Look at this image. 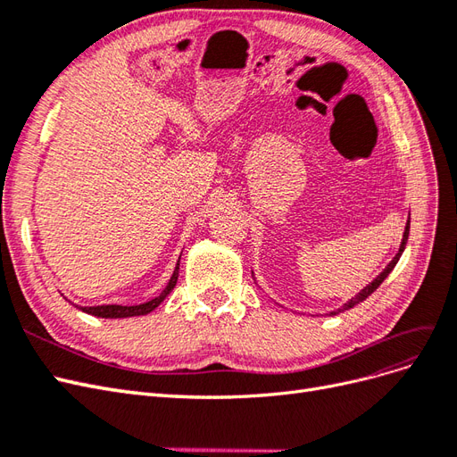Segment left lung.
<instances>
[{
  "label": "left lung",
  "mask_w": 457,
  "mask_h": 457,
  "mask_svg": "<svg viewBox=\"0 0 457 457\" xmlns=\"http://www.w3.org/2000/svg\"><path fill=\"white\" fill-rule=\"evenodd\" d=\"M408 234H410V217H408V223H406V228H404V234H403V242H400V247H398V253L393 257V261L389 262V265H386L385 269H383V272L379 274V276H376V278H373V282H370L364 289H361V292H358L353 299H349L347 303H345V305L341 307V309H337V311H331L329 314H337V312H341V311H347V309H353L354 305H358V303H362L366 297H370L373 292H376V289L381 286V282L386 278V276L391 274V270L396 267V262H398V259H400V255H403V252H404V247H406V242H408Z\"/></svg>",
  "instance_id": "8db88e82"
}]
</instances>
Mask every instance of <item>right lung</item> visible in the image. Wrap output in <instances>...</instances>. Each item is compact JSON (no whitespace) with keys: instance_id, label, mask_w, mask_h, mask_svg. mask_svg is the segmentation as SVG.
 <instances>
[{"instance_id":"obj_1","label":"right lung","mask_w":457,"mask_h":457,"mask_svg":"<svg viewBox=\"0 0 457 457\" xmlns=\"http://www.w3.org/2000/svg\"><path fill=\"white\" fill-rule=\"evenodd\" d=\"M179 259H181V257H179ZM177 276H179V261H177V267H175V270H173V274H171V278H170L168 286L163 287V292H162L158 297H154V299H150V301H146V303H141V305H131V307H128V305L78 307V305H76V307L81 309L84 312H87V314L99 316V318H129V316H143V314H148V312L154 311V309L160 305V303L171 294V289H173L175 284H177Z\"/></svg>"}]
</instances>
